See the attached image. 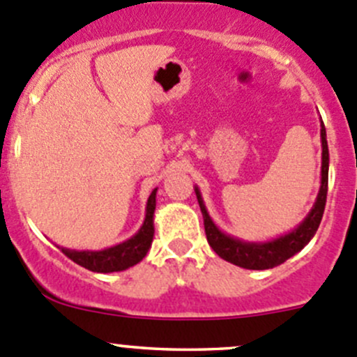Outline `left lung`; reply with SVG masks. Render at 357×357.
Returning <instances> with one entry per match:
<instances>
[{"instance_id": "left-lung-1", "label": "left lung", "mask_w": 357, "mask_h": 357, "mask_svg": "<svg viewBox=\"0 0 357 357\" xmlns=\"http://www.w3.org/2000/svg\"><path fill=\"white\" fill-rule=\"evenodd\" d=\"M321 146H323V155H321V158H323L321 160V186L312 209L309 211L305 220L298 227H295L288 234L272 238V241L249 242L221 231L213 221V218L209 216V213H207L199 186H195L197 200H199L200 211H202L204 216V228H206L207 242H209V245L220 258L227 259V261L234 263L237 266H242V268H248V271H266V268H274V266L284 263L286 259L291 258L293 255L302 251L309 244L310 238L314 237V234L319 228L324 206H326L330 153H328L326 129H324L323 122H321Z\"/></svg>"}]
</instances>
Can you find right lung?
I'll list each match as a JSON object with an SVG mask.
<instances>
[{
  "mask_svg": "<svg viewBox=\"0 0 357 357\" xmlns=\"http://www.w3.org/2000/svg\"><path fill=\"white\" fill-rule=\"evenodd\" d=\"M155 206H157V188L151 192L146 202V216H144L143 225L139 230L127 241L120 244L112 245V248L101 249V251H76V249L61 248L68 258L78 265L85 266L92 272H101V274H109V272H122L139 263L150 251L151 241H153L155 227H153V214Z\"/></svg>",
  "mask_w": 357,
  "mask_h": 357,
  "instance_id": "add662e5",
  "label": "right lung"
}]
</instances>
